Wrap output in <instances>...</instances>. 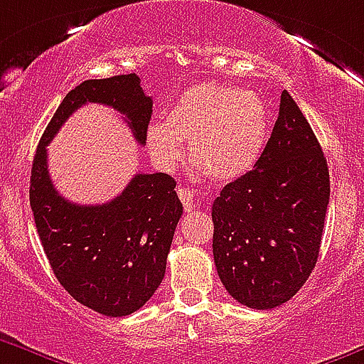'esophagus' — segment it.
Wrapping results in <instances>:
<instances>
[{"label":"esophagus","mask_w":364,"mask_h":364,"mask_svg":"<svg viewBox=\"0 0 364 364\" xmlns=\"http://www.w3.org/2000/svg\"><path fill=\"white\" fill-rule=\"evenodd\" d=\"M178 196L179 199L183 201V205H185V210L186 212H192L196 208V192L192 188H185V186H179L178 188Z\"/></svg>","instance_id":"obj_1"}]
</instances>
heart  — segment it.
Wrapping results in <instances>:
<instances>
[{"mask_svg":"<svg viewBox=\"0 0 364 364\" xmlns=\"http://www.w3.org/2000/svg\"><path fill=\"white\" fill-rule=\"evenodd\" d=\"M268 114L259 96L227 85L192 87L178 97L165 117L146 130L154 161L172 168L183 158L179 141L188 143V158L215 179L232 181L255 165L267 143Z\"/></svg>","mask_w":364,"mask_h":364,"instance_id":"1","label":"heart"}]
</instances>
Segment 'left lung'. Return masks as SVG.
Instances as JSON below:
<instances>
[{"label": "left lung", "mask_w": 364, "mask_h": 364, "mask_svg": "<svg viewBox=\"0 0 364 364\" xmlns=\"http://www.w3.org/2000/svg\"><path fill=\"white\" fill-rule=\"evenodd\" d=\"M330 201L328 165L292 96L254 168L212 205L214 263L227 292L248 309L287 303L312 274Z\"/></svg>", "instance_id": "obj_1"}]
</instances>
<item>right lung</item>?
I'll return each mask as SVG.
<instances>
[{"instance_id": "obj_1", "label": "right lung", "mask_w": 364, "mask_h": 364, "mask_svg": "<svg viewBox=\"0 0 364 364\" xmlns=\"http://www.w3.org/2000/svg\"><path fill=\"white\" fill-rule=\"evenodd\" d=\"M87 103L125 116L139 145L146 143L152 97L136 74L87 80L65 96L39 139L32 163L31 206L52 272L77 303L103 316L136 312L165 277L183 205L168 174H136L103 205H76L52 185L47 146L65 121Z\"/></svg>"}]
</instances>
